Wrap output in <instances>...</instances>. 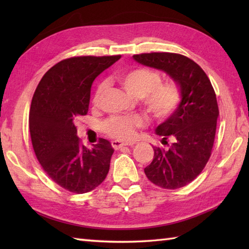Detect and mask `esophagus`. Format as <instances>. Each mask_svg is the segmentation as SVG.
<instances>
[{
	"mask_svg": "<svg viewBox=\"0 0 249 249\" xmlns=\"http://www.w3.org/2000/svg\"><path fill=\"white\" fill-rule=\"evenodd\" d=\"M111 144H112L114 150H119V149H121V147H123L125 145H129V146L134 145L135 142H122L120 140H113L112 142H111Z\"/></svg>",
	"mask_w": 249,
	"mask_h": 249,
	"instance_id": "1",
	"label": "esophagus"
}]
</instances>
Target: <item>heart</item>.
Returning <instances> with one entry per match:
<instances>
[{"label": "heart", "instance_id": "heart-1", "mask_svg": "<svg viewBox=\"0 0 249 249\" xmlns=\"http://www.w3.org/2000/svg\"><path fill=\"white\" fill-rule=\"evenodd\" d=\"M115 79L129 96L143 98L149 112L155 119H165L177 109L181 102V92L176 83H160L158 72L145 68H137L120 72ZM106 89V83H100L94 96V104L97 105ZM143 124L139 116H112L104 123V130L110 137L126 140L135 134V129Z\"/></svg>", "mask_w": 249, "mask_h": 249}]
</instances>
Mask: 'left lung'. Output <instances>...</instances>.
I'll return each mask as SVG.
<instances>
[{
    "instance_id": "left-lung-1",
    "label": "left lung",
    "mask_w": 249,
    "mask_h": 249,
    "mask_svg": "<svg viewBox=\"0 0 249 249\" xmlns=\"http://www.w3.org/2000/svg\"><path fill=\"white\" fill-rule=\"evenodd\" d=\"M133 57L167 73L181 92L178 108L155 129L161 142L170 138L173 143L169 150L153 147L154 157L144 173L161 188L184 187L203 170L212 152L219 115L214 89L202 68L182 54L152 52Z\"/></svg>"
}]
</instances>
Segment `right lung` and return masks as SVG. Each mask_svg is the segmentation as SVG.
Returning <instances> with one entry per match:
<instances>
[{
	"instance_id": "obj_1",
	"label": "right lung",
	"mask_w": 249,
	"mask_h": 249,
	"mask_svg": "<svg viewBox=\"0 0 249 249\" xmlns=\"http://www.w3.org/2000/svg\"><path fill=\"white\" fill-rule=\"evenodd\" d=\"M121 55L77 56L47 71L37 86L30 109V134L37 160L61 187L84 194L102 184L113 147L100 139L92 149L81 144L75 121L89 110L93 81Z\"/></svg>"
}]
</instances>
